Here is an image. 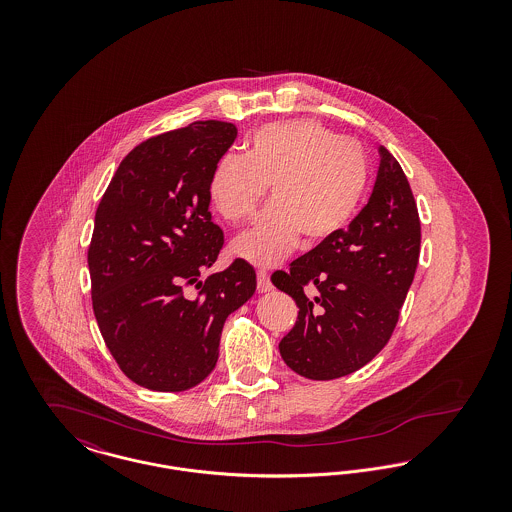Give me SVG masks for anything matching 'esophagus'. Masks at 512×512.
<instances>
[{
  "mask_svg": "<svg viewBox=\"0 0 512 512\" xmlns=\"http://www.w3.org/2000/svg\"><path fill=\"white\" fill-rule=\"evenodd\" d=\"M257 290L259 293H267L272 290L267 270H257Z\"/></svg>",
  "mask_w": 512,
  "mask_h": 512,
  "instance_id": "esophagus-1",
  "label": "esophagus"
}]
</instances>
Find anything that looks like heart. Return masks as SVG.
<instances>
[{
  "mask_svg": "<svg viewBox=\"0 0 512 512\" xmlns=\"http://www.w3.org/2000/svg\"><path fill=\"white\" fill-rule=\"evenodd\" d=\"M270 184L272 203L232 242L238 257L261 267L282 261L299 236L324 244L349 224L368 186L365 149L320 122H274L249 138L247 155L220 157L209 197L224 219L242 222Z\"/></svg>",
  "mask_w": 512,
  "mask_h": 512,
  "instance_id": "heart-1",
  "label": "heart"
}]
</instances>
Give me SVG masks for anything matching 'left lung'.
I'll return each mask as SVG.
<instances>
[{
  "mask_svg": "<svg viewBox=\"0 0 512 512\" xmlns=\"http://www.w3.org/2000/svg\"><path fill=\"white\" fill-rule=\"evenodd\" d=\"M418 255L420 220L409 180L380 146V169L363 211L270 278L299 307L278 345L284 363L309 380H334L370 363L391 338Z\"/></svg>",
  "mask_w": 512,
  "mask_h": 512,
  "instance_id": "left-lung-1",
  "label": "left lung"
}]
</instances>
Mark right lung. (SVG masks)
Here are the masks:
<instances>
[{"instance_id":"obj_1","label":"right lung","mask_w":512,"mask_h":512,"mask_svg":"<svg viewBox=\"0 0 512 512\" xmlns=\"http://www.w3.org/2000/svg\"><path fill=\"white\" fill-rule=\"evenodd\" d=\"M236 136L232 122L197 121L149 138L122 159L99 201L88 249L94 315L117 365L147 390L203 382L224 320L257 288L244 259L199 280L224 244L209 180ZM186 285L200 290L195 298Z\"/></svg>"}]
</instances>
